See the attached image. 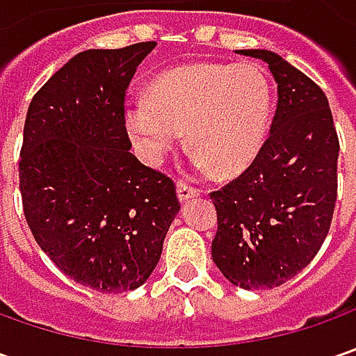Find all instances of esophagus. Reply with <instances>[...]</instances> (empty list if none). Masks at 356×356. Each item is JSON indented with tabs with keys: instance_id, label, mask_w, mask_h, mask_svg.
Segmentation results:
<instances>
[{
	"instance_id": "obj_1",
	"label": "esophagus",
	"mask_w": 356,
	"mask_h": 356,
	"mask_svg": "<svg viewBox=\"0 0 356 356\" xmlns=\"http://www.w3.org/2000/svg\"><path fill=\"white\" fill-rule=\"evenodd\" d=\"M178 198L182 200H190V198H196V196H200V190L198 188H194V186H190L188 182H184V180H178Z\"/></svg>"
}]
</instances>
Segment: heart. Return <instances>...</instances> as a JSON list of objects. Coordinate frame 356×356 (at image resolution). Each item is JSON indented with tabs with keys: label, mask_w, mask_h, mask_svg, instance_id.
Listing matches in <instances>:
<instances>
[{
	"label": "heart",
	"mask_w": 356,
	"mask_h": 356,
	"mask_svg": "<svg viewBox=\"0 0 356 356\" xmlns=\"http://www.w3.org/2000/svg\"><path fill=\"white\" fill-rule=\"evenodd\" d=\"M269 111L271 89L257 65L196 63L158 75L148 97L129 99L122 122L148 162L174 150L186 130L196 166L234 174L259 152Z\"/></svg>",
	"instance_id": "heart-1"
}]
</instances>
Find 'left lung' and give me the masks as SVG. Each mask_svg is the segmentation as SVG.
<instances>
[{"label": "left lung", "mask_w": 356, "mask_h": 356, "mask_svg": "<svg viewBox=\"0 0 356 356\" xmlns=\"http://www.w3.org/2000/svg\"><path fill=\"white\" fill-rule=\"evenodd\" d=\"M277 108L266 143L229 184L210 194L218 212L212 259L243 289L280 287L321 250L337 202V138L329 101L305 73L266 49Z\"/></svg>", "instance_id": "1"}]
</instances>
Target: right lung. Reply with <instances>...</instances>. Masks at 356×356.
<instances>
[{
    "mask_svg": "<svg viewBox=\"0 0 356 356\" xmlns=\"http://www.w3.org/2000/svg\"><path fill=\"white\" fill-rule=\"evenodd\" d=\"M154 41L89 49L29 104L19 158L27 226L51 261L101 293L140 287L180 210L166 174L130 152L124 95Z\"/></svg>",
    "mask_w": 356,
    "mask_h": 356,
    "instance_id": "obj_1",
    "label": "right lung"
}]
</instances>
